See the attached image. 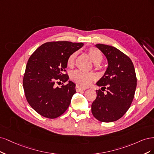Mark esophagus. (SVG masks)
I'll return each instance as SVG.
<instances>
[{"label": "esophagus", "mask_w": 154, "mask_h": 154, "mask_svg": "<svg viewBox=\"0 0 154 154\" xmlns=\"http://www.w3.org/2000/svg\"><path fill=\"white\" fill-rule=\"evenodd\" d=\"M75 89H76L77 91H84L85 90H86L87 88L84 87L81 85H79V84H77L75 86Z\"/></svg>", "instance_id": "esophagus-1"}]
</instances>
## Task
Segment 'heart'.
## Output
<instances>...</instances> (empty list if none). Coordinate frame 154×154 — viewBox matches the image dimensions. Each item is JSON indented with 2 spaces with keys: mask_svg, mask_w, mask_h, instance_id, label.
Here are the masks:
<instances>
[{
  "mask_svg": "<svg viewBox=\"0 0 154 154\" xmlns=\"http://www.w3.org/2000/svg\"><path fill=\"white\" fill-rule=\"evenodd\" d=\"M89 56L95 64L100 63L103 59V56L100 51L95 47H90L87 50ZM77 56V52L72 53L67 59L66 64L69 67H72L75 63V58ZM70 77L72 80L82 86H88L91 84L95 79V75L90 72H86L81 70H75L71 73Z\"/></svg>",
  "mask_w": 154,
  "mask_h": 154,
  "instance_id": "b5f03b06",
  "label": "heart"
}]
</instances>
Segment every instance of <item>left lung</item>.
I'll return each mask as SVG.
<instances>
[{"label":"left lung","instance_id":"1","mask_svg":"<svg viewBox=\"0 0 154 154\" xmlns=\"http://www.w3.org/2000/svg\"><path fill=\"white\" fill-rule=\"evenodd\" d=\"M106 57L108 66L97 82L101 90L91 105L93 115L102 122L122 118L131 107L137 86L135 69L131 59L118 48L103 44L95 45ZM106 89V92L103 91Z\"/></svg>","mask_w":154,"mask_h":154}]
</instances>
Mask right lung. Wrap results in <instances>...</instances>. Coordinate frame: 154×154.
Returning a JSON list of instances; mask_svg holds the SVG:
<instances>
[{"label":"right lung","mask_w":154,"mask_h":154,"mask_svg":"<svg viewBox=\"0 0 154 154\" xmlns=\"http://www.w3.org/2000/svg\"><path fill=\"white\" fill-rule=\"evenodd\" d=\"M82 43L52 42L38 47L29 57L23 79L26 99L33 109L48 118L61 116L70 106L75 84L69 81L66 85L55 87L57 81L66 82L67 59L81 48Z\"/></svg>","instance_id":"obj_1"}]
</instances>
